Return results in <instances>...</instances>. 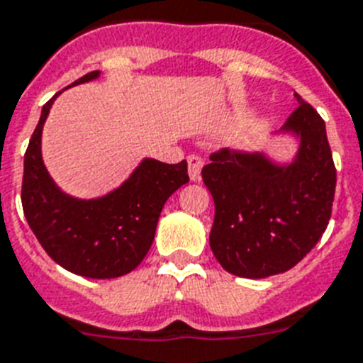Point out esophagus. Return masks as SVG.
I'll return each mask as SVG.
<instances>
[{"mask_svg": "<svg viewBox=\"0 0 363 363\" xmlns=\"http://www.w3.org/2000/svg\"><path fill=\"white\" fill-rule=\"evenodd\" d=\"M201 167H203L201 156H197V155L188 156V175H190L191 181H199V179H201Z\"/></svg>", "mask_w": 363, "mask_h": 363, "instance_id": "34e87169", "label": "esophagus"}]
</instances>
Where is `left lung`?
Returning a JSON list of instances; mask_svg holds the SVG:
<instances>
[{
	"label": "left lung",
	"instance_id": "1",
	"mask_svg": "<svg viewBox=\"0 0 363 363\" xmlns=\"http://www.w3.org/2000/svg\"><path fill=\"white\" fill-rule=\"evenodd\" d=\"M284 130L300 135L298 155L276 166L263 155L212 152L201 169L214 199L211 248L240 278H267L300 263L332 216L335 166L325 121L302 96Z\"/></svg>",
	"mask_w": 363,
	"mask_h": 363
}]
</instances>
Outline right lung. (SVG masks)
Returning <instances> with one entry per match:
<instances>
[{
	"mask_svg": "<svg viewBox=\"0 0 363 363\" xmlns=\"http://www.w3.org/2000/svg\"><path fill=\"white\" fill-rule=\"evenodd\" d=\"M99 74L100 70H93L72 85ZM55 96L43 106L23 156V214L44 252L69 272L96 279L119 278L143 261L164 203L190 181L186 160L164 164L147 158L123 186L100 199L79 201L65 196L40 156L43 125Z\"/></svg>",
	"mask_w": 363,
	"mask_h": 363,
	"instance_id": "right-lung-1",
	"label": "right lung"
}]
</instances>
